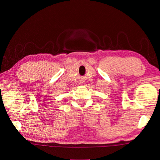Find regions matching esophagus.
Masks as SVG:
<instances>
[{
    "mask_svg": "<svg viewBox=\"0 0 160 160\" xmlns=\"http://www.w3.org/2000/svg\"><path fill=\"white\" fill-rule=\"evenodd\" d=\"M80 83H82V82H80Z\"/></svg>",
    "mask_w": 160,
    "mask_h": 160,
    "instance_id": "esophagus-1",
    "label": "esophagus"
}]
</instances>
